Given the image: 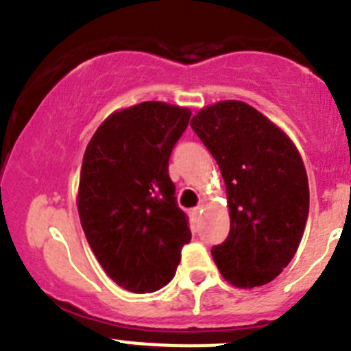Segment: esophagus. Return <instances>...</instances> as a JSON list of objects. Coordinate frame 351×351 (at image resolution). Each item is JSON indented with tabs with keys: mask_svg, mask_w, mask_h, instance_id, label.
Listing matches in <instances>:
<instances>
[{
	"mask_svg": "<svg viewBox=\"0 0 351 351\" xmlns=\"http://www.w3.org/2000/svg\"><path fill=\"white\" fill-rule=\"evenodd\" d=\"M201 211H203V206H201V204H199V206H196V208H193V210H191V211H189V215H191V218H193V220H194V221H196V220H197V218H199V215H201Z\"/></svg>",
	"mask_w": 351,
	"mask_h": 351,
	"instance_id": "esophagus-1",
	"label": "esophagus"
}]
</instances>
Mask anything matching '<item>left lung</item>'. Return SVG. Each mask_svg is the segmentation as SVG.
I'll list each match as a JSON object with an SVG mask.
<instances>
[{
	"mask_svg": "<svg viewBox=\"0 0 351 351\" xmlns=\"http://www.w3.org/2000/svg\"><path fill=\"white\" fill-rule=\"evenodd\" d=\"M191 128L221 171L230 232L211 254L239 289L275 280L297 252L308 217V180L290 138L254 107L223 100L201 109Z\"/></svg>",
	"mask_w": 351,
	"mask_h": 351,
	"instance_id": "1",
	"label": "left lung"
}]
</instances>
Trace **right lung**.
I'll return each instance as SVG.
<instances>
[{
	"label": "right lung",
	"instance_id": "add662e5",
	"mask_svg": "<svg viewBox=\"0 0 351 351\" xmlns=\"http://www.w3.org/2000/svg\"><path fill=\"white\" fill-rule=\"evenodd\" d=\"M189 119L184 107L141 102L107 117L83 155L80 221L104 271L128 292L167 285L191 241L169 176Z\"/></svg>",
	"mask_w": 351,
	"mask_h": 351
}]
</instances>
